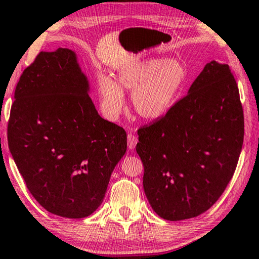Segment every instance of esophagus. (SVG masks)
<instances>
[{"instance_id":"obj_1","label":"esophagus","mask_w":259,"mask_h":259,"mask_svg":"<svg viewBox=\"0 0 259 259\" xmlns=\"http://www.w3.org/2000/svg\"><path fill=\"white\" fill-rule=\"evenodd\" d=\"M137 142H138V139H137L136 136H135V135H133V134L128 135V147H129V150H134L137 145Z\"/></svg>"}]
</instances>
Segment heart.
<instances>
[{"instance_id":"b5f03b06","label":"heart","mask_w":259,"mask_h":259,"mask_svg":"<svg viewBox=\"0 0 259 259\" xmlns=\"http://www.w3.org/2000/svg\"><path fill=\"white\" fill-rule=\"evenodd\" d=\"M188 79V69L178 59H150L125 65L115 79L98 76V94L105 117L115 121L124 107L123 91L133 92L134 109L144 120L154 121L173 107Z\"/></svg>"}]
</instances>
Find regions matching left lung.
Returning <instances> with one entry per match:
<instances>
[{"label": "left lung", "instance_id": "1", "mask_svg": "<svg viewBox=\"0 0 259 259\" xmlns=\"http://www.w3.org/2000/svg\"><path fill=\"white\" fill-rule=\"evenodd\" d=\"M243 136L236 80L228 64L211 61L183 99L138 130L136 151L153 211L169 221L207 211L233 178Z\"/></svg>", "mask_w": 259, "mask_h": 259}]
</instances>
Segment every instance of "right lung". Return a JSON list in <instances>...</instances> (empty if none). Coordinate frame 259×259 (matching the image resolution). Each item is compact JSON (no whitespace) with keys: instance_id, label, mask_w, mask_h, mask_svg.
I'll return each instance as SVG.
<instances>
[{"instance_id":"obj_1","label":"right lung","mask_w":259,"mask_h":259,"mask_svg":"<svg viewBox=\"0 0 259 259\" xmlns=\"http://www.w3.org/2000/svg\"><path fill=\"white\" fill-rule=\"evenodd\" d=\"M90 81L69 48L41 52L15 91L8 144L27 189L63 218L89 217L100 206L126 134L104 120Z\"/></svg>"}]
</instances>
